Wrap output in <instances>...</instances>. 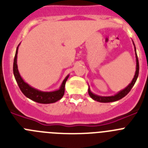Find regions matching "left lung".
Returning a JSON list of instances; mask_svg holds the SVG:
<instances>
[{"mask_svg":"<svg viewBox=\"0 0 148 148\" xmlns=\"http://www.w3.org/2000/svg\"><path fill=\"white\" fill-rule=\"evenodd\" d=\"M133 46H134V49H135V54H136V72L134 77L132 79L131 82H130L127 86L125 88H124L123 90H120L119 92H118L116 94L113 95H110V96H101V95H96V94L93 93V92L90 90V87L88 89V93L90 95V96L92 98L93 100L96 101H99V102L101 103H108V102H113V101H116L120 100L122 98H124L126 95H127V93L130 91V90L132 89V87H133V85L135 84L137 80V78L138 76V71H139V65H138V57H137L136 54V49L135 44L133 41Z\"/></svg>","mask_w":148,"mask_h":148,"instance_id":"left-lung-1","label":"left lung"}]
</instances>
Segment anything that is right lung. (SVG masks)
<instances>
[{
	"mask_svg": "<svg viewBox=\"0 0 148 148\" xmlns=\"http://www.w3.org/2000/svg\"><path fill=\"white\" fill-rule=\"evenodd\" d=\"M19 46L20 44H18L16 52H15L14 63H13V73H14L15 80L18 83V87L21 90V92L28 99L34 101L35 102L40 103V104H51V103H55L60 100L64 94L65 84H66V80L69 78L70 75H67L65 77L59 89L54 90V91H41L36 88H34L32 86L28 84L27 82H25V81L23 80V78L21 76L19 71H18L17 58H18V51Z\"/></svg>",
	"mask_w": 148,
	"mask_h": 148,
	"instance_id": "right-lung-1",
	"label": "right lung"
}]
</instances>
